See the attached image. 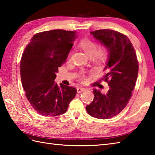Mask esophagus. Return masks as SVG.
Masks as SVG:
<instances>
[{
  "instance_id": "34e87169",
  "label": "esophagus",
  "mask_w": 155,
  "mask_h": 155,
  "mask_svg": "<svg viewBox=\"0 0 155 155\" xmlns=\"http://www.w3.org/2000/svg\"><path fill=\"white\" fill-rule=\"evenodd\" d=\"M84 90H85V88H83V87H77V91L78 93H81L83 91H84Z\"/></svg>"
}]
</instances>
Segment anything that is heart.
Returning a JSON list of instances; mask_svg holds the SVG:
<instances>
[{
    "label": "heart",
    "mask_w": 155,
    "mask_h": 155,
    "mask_svg": "<svg viewBox=\"0 0 155 155\" xmlns=\"http://www.w3.org/2000/svg\"><path fill=\"white\" fill-rule=\"evenodd\" d=\"M80 47L88 57H92L97 62H103L108 57V50L104 46H101L97 48V45L93 41L87 40L81 42Z\"/></svg>",
    "instance_id": "obj_1"
}]
</instances>
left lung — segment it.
<instances>
[{
    "instance_id": "1",
    "label": "left lung",
    "mask_w": 155,
    "mask_h": 155,
    "mask_svg": "<svg viewBox=\"0 0 155 155\" xmlns=\"http://www.w3.org/2000/svg\"><path fill=\"white\" fill-rule=\"evenodd\" d=\"M91 35L108 50L104 69L106 74L102 79L107 82L109 88L106 94L93 88L94 100L86 110L92 117L107 119L119 114L129 101L137 81L139 62L127 36L109 29L92 31Z\"/></svg>"
}]
</instances>
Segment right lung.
Segmentation results:
<instances>
[{
	"label": "right lung",
	"mask_w": 155,
	"mask_h": 155,
	"mask_svg": "<svg viewBox=\"0 0 155 155\" xmlns=\"http://www.w3.org/2000/svg\"><path fill=\"white\" fill-rule=\"evenodd\" d=\"M77 32L52 30L35 35L23 52L20 71L23 89L32 108L43 116L66 113L76 88L55 83L58 68L66 61Z\"/></svg>",
	"instance_id": "obj_1"
}]
</instances>
